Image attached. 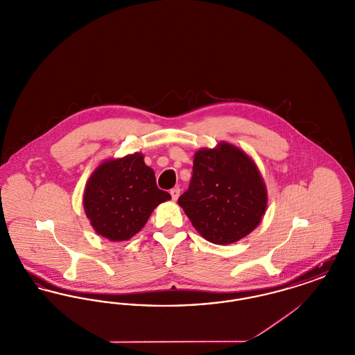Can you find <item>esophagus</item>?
I'll use <instances>...</instances> for the list:
<instances>
[{
    "label": "esophagus",
    "instance_id": "34e87169",
    "mask_svg": "<svg viewBox=\"0 0 355 355\" xmlns=\"http://www.w3.org/2000/svg\"><path fill=\"white\" fill-rule=\"evenodd\" d=\"M170 194H171L173 201H177L178 197H180V194H181V189H180V187H174V189L170 190Z\"/></svg>",
    "mask_w": 355,
    "mask_h": 355
}]
</instances>
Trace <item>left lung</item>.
Segmentation results:
<instances>
[{
    "mask_svg": "<svg viewBox=\"0 0 355 355\" xmlns=\"http://www.w3.org/2000/svg\"><path fill=\"white\" fill-rule=\"evenodd\" d=\"M191 225L217 245L250 234L268 206V190L253 159L227 142L194 154L189 189L178 198Z\"/></svg>",
    "mask_w": 355,
    "mask_h": 355,
    "instance_id": "obj_1",
    "label": "left lung"
}]
</instances>
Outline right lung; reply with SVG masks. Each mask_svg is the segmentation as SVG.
<instances>
[{
  "label": "right lung",
  "mask_w": 355,
  "mask_h": 355,
  "mask_svg": "<svg viewBox=\"0 0 355 355\" xmlns=\"http://www.w3.org/2000/svg\"><path fill=\"white\" fill-rule=\"evenodd\" d=\"M171 200L157 187L152 168L141 153L103 161L85 186L86 217L97 234L109 241H128L149 220L153 210Z\"/></svg>",
  "instance_id": "right-lung-1"
}]
</instances>
